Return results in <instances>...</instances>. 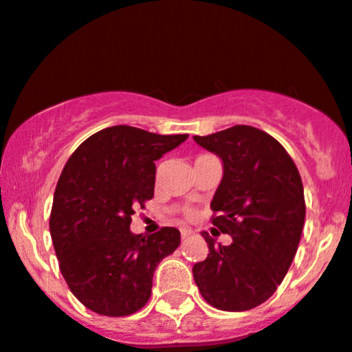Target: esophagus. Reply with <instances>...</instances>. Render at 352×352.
I'll list each match as a JSON object with an SVG mask.
<instances>
[{
  "label": "esophagus",
  "mask_w": 352,
  "mask_h": 352,
  "mask_svg": "<svg viewBox=\"0 0 352 352\" xmlns=\"http://www.w3.org/2000/svg\"><path fill=\"white\" fill-rule=\"evenodd\" d=\"M180 234H182V238H188V236L192 234V229H188V228H180Z\"/></svg>",
  "instance_id": "esophagus-1"
}]
</instances>
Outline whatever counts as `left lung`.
<instances>
[{
	"instance_id": "8db88e82",
	"label": "left lung",
	"mask_w": 352,
	"mask_h": 352,
	"mask_svg": "<svg viewBox=\"0 0 352 352\" xmlns=\"http://www.w3.org/2000/svg\"><path fill=\"white\" fill-rule=\"evenodd\" d=\"M194 142L223 162L210 209L212 224L232 238L221 246L202 232L209 253L192 268L195 285L216 309L250 310L275 294L297 253L305 221L300 173L258 128L238 124Z\"/></svg>"
}]
</instances>
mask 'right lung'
<instances>
[{
  "label": "right lung",
  "mask_w": 352,
  "mask_h": 352,
  "mask_svg": "<svg viewBox=\"0 0 352 352\" xmlns=\"http://www.w3.org/2000/svg\"><path fill=\"white\" fill-rule=\"evenodd\" d=\"M187 138L118 124L89 136L62 170L52 241L70 292L92 312L123 317L142 309L158 263L179 248V229L143 236L129 224L153 197L155 162Z\"/></svg>",
  "instance_id": "1"
}]
</instances>
